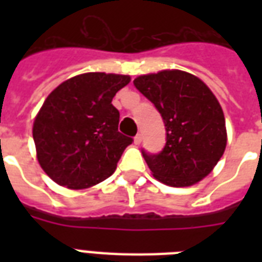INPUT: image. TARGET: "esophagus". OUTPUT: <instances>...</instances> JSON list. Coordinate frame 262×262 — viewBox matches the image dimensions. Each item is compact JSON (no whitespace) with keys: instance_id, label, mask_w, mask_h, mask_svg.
Returning <instances> with one entry per match:
<instances>
[{"instance_id":"esophagus-1","label":"esophagus","mask_w":262,"mask_h":262,"mask_svg":"<svg viewBox=\"0 0 262 262\" xmlns=\"http://www.w3.org/2000/svg\"><path fill=\"white\" fill-rule=\"evenodd\" d=\"M141 141H143V136L139 133V135L135 137V144H136V145H140V144H141Z\"/></svg>"}]
</instances>
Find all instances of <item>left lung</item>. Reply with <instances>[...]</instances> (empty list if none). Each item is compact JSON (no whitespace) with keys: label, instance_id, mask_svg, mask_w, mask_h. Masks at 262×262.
Instances as JSON below:
<instances>
[{"label":"left lung","instance_id":"8db88e82","mask_svg":"<svg viewBox=\"0 0 262 262\" xmlns=\"http://www.w3.org/2000/svg\"><path fill=\"white\" fill-rule=\"evenodd\" d=\"M133 84L155 104L166 126L163 149L141 151L154 177L174 187L205 178L227 144L223 110L212 91L199 77L177 69L139 76Z\"/></svg>","mask_w":262,"mask_h":262}]
</instances>
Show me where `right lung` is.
<instances>
[{
  "label": "right lung",
  "mask_w": 262,
  "mask_h": 262,
  "mask_svg": "<svg viewBox=\"0 0 262 262\" xmlns=\"http://www.w3.org/2000/svg\"><path fill=\"white\" fill-rule=\"evenodd\" d=\"M130 77L84 73L63 81L46 98L34 121L36 158L55 183L87 189L108 178L133 139L118 132L111 100Z\"/></svg>",
  "instance_id": "1"
}]
</instances>
